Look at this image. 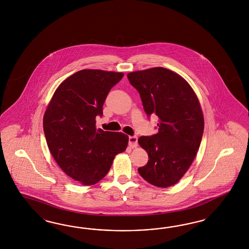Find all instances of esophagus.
<instances>
[{
    "mask_svg": "<svg viewBox=\"0 0 249 249\" xmlns=\"http://www.w3.org/2000/svg\"><path fill=\"white\" fill-rule=\"evenodd\" d=\"M128 145L131 148H135L138 145V138L136 136H129L128 137Z\"/></svg>",
    "mask_w": 249,
    "mask_h": 249,
    "instance_id": "34e87169",
    "label": "esophagus"
}]
</instances>
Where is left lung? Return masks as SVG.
Returning <instances> with one entry per match:
<instances>
[{
  "mask_svg": "<svg viewBox=\"0 0 249 249\" xmlns=\"http://www.w3.org/2000/svg\"><path fill=\"white\" fill-rule=\"evenodd\" d=\"M127 76L140 93L148 118H159L158 133L138 140L149 155L139 174L157 187L172 186L187 172L201 144L204 121L199 100L187 81L167 68L136 71Z\"/></svg>",
  "mask_w": 249,
  "mask_h": 249,
  "instance_id": "left-lung-1",
  "label": "left lung"
}]
</instances>
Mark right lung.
<instances>
[{"mask_svg":"<svg viewBox=\"0 0 249 249\" xmlns=\"http://www.w3.org/2000/svg\"><path fill=\"white\" fill-rule=\"evenodd\" d=\"M123 73L84 69L56 89L44 116V132L54 160L69 177L93 185L105 177L128 136L96 128L108 92Z\"/></svg>","mask_w":249,"mask_h":249,"instance_id":"1","label":"right lung"}]
</instances>
